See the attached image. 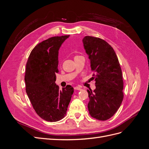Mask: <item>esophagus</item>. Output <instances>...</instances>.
<instances>
[{"instance_id": "1", "label": "esophagus", "mask_w": 149, "mask_h": 149, "mask_svg": "<svg viewBox=\"0 0 149 149\" xmlns=\"http://www.w3.org/2000/svg\"><path fill=\"white\" fill-rule=\"evenodd\" d=\"M74 89H76V90H81V88L79 87V86H76V87H74Z\"/></svg>"}]
</instances>
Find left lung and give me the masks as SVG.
<instances>
[{"mask_svg":"<svg viewBox=\"0 0 149 149\" xmlns=\"http://www.w3.org/2000/svg\"><path fill=\"white\" fill-rule=\"evenodd\" d=\"M84 48L88 55L91 70L94 72L96 89H88V108L93 118L110 119L120 107L123 100V74L118 56L112 47L101 38L86 36Z\"/></svg>","mask_w":149,"mask_h":149,"instance_id":"8db88e82","label":"left lung"}]
</instances>
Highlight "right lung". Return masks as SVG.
Instances as JSON below:
<instances>
[{
  "label": "right lung",
  "instance_id": "add662e5",
  "mask_svg": "<svg viewBox=\"0 0 149 149\" xmlns=\"http://www.w3.org/2000/svg\"><path fill=\"white\" fill-rule=\"evenodd\" d=\"M70 35L53 37L38 43L31 52L26 65V93L37 114L48 122H56L66 114L74 89L60 90L55 83L59 71V49Z\"/></svg>",
  "mask_w": 149,
  "mask_h": 149
}]
</instances>
